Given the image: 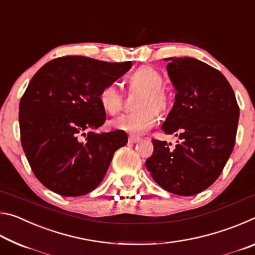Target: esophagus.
I'll return each instance as SVG.
<instances>
[{
	"instance_id": "esophagus-1",
	"label": "esophagus",
	"mask_w": 255,
	"mask_h": 255,
	"mask_svg": "<svg viewBox=\"0 0 255 255\" xmlns=\"http://www.w3.org/2000/svg\"><path fill=\"white\" fill-rule=\"evenodd\" d=\"M128 141H129V143H131V144H135V143H138V141H140V138L133 136V135H130L128 138Z\"/></svg>"
}]
</instances>
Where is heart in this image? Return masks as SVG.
<instances>
[{
	"mask_svg": "<svg viewBox=\"0 0 255 255\" xmlns=\"http://www.w3.org/2000/svg\"><path fill=\"white\" fill-rule=\"evenodd\" d=\"M129 84L132 89L144 91L137 103L139 111L122 115L110 120L108 125L118 129L140 135L152 128L157 122V112L164 111L169 106V98L162 89L163 76L152 66H140L129 76ZM99 102L103 110L109 115H116L122 108V94L115 84H108L99 93Z\"/></svg>",
	"mask_w": 255,
	"mask_h": 255,
	"instance_id": "heart-1",
	"label": "heart"
}]
</instances>
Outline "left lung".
Wrapping results in <instances>:
<instances>
[{"mask_svg":"<svg viewBox=\"0 0 255 255\" xmlns=\"http://www.w3.org/2000/svg\"><path fill=\"white\" fill-rule=\"evenodd\" d=\"M167 74L176 90L173 108L162 129L174 133V147L153 139L145 162L159 187L179 196H193L210 187L235 145L240 108L226 77L201 60L171 57Z\"/></svg>","mask_w":255,"mask_h":255,"instance_id":"left-lung-1","label":"left lung"}]
</instances>
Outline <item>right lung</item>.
<instances>
[{"label": "right lung", "instance_id": "add662e5", "mask_svg": "<svg viewBox=\"0 0 255 255\" xmlns=\"http://www.w3.org/2000/svg\"><path fill=\"white\" fill-rule=\"evenodd\" d=\"M131 66V62L65 56L33 75L19 106L21 143L32 172L46 188L77 197L101 183L115 152L128 137L123 130L93 131L106 122L99 93Z\"/></svg>", "mask_w": 255, "mask_h": 255}]
</instances>
